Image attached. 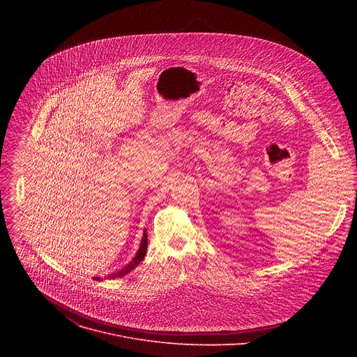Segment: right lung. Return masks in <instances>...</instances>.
Here are the masks:
<instances>
[{
  "instance_id": "1",
  "label": "right lung",
  "mask_w": 357,
  "mask_h": 357,
  "mask_svg": "<svg viewBox=\"0 0 357 357\" xmlns=\"http://www.w3.org/2000/svg\"><path fill=\"white\" fill-rule=\"evenodd\" d=\"M147 246H149V238H147V231H144L143 238H142V242H140V248H139L136 255L133 257V259L129 261V264L125 265L122 269H119V271H116V272H112V273L108 275V276H104V279L122 278V276H125L126 273H129L132 269H135V268L143 261V258L146 257V255H147ZM93 279H95V280H102V278H100V276H95Z\"/></svg>"
}]
</instances>
